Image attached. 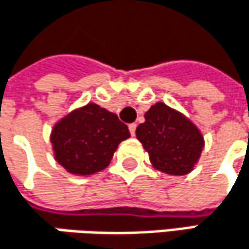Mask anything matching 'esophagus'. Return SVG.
I'll use <instances>...</instances> for the list:
<instances>
[{
  "label": "esophagus",
  "instance_id": "esophagus-1",
  "mask_svg": "<svg viewBox=\"0 0 249 249\" xmlns=\"http://www.w3.org/2000/svg\"><path fill=\"white\" fill-rule=\"evenodd\" d=\"M128 128H129V132H131V135L134 137V135H135V129H137V124H129L128 125Z\"/></svg>",
  "mask_w": 249,
  "mask_h": 249
}]
</instances>
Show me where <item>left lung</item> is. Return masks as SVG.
I'll list each match as a JSON object with an SVG mask.
<instances>
[{
	"instance_id": "left-lung-1",
	"label": "left lung",
	"mask_w": 249,
	"mask_h": 249,
	"mask_svg": "<svg viewBox=\"0 0 249 249\" xmlns=\"http://www.w3.org/2000/svg\"><path fill=\"white\" fill-rule=\"evenodd\" d=\"M144 118L135 134L153 167L172 176L190 173L205 145L197 126L163 102L153 105Z\"/></svg>"
}]
</instances>
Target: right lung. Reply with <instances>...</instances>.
Listing matches in <instances>:
<instances>
[{
    "label": "right lung",
    "instance_id": "right-lung-1",
    "mask_svg": "<svg viewBox=\"0 0 249 249\" xmlns=\"http://www.w3.org/2000/svg\"><path fill=\"white\" fill-rule=\"evenodd\" d=\"M128 137V126L115 114L88 104L54 125L50 141L60 166L69 173L89 176L108 167L118 144Z\"/></svg>",
    "mask_w": 249,
    "mask_h": 249
}]
</instances>
